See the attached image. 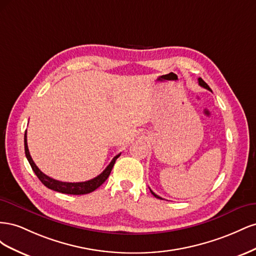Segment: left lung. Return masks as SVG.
<instances>
[{"label":"left lung","instance_id":"left-lung-1","mask_svg":"<svg viewBox=\"0 0 256 256\" xmlns=\"http://www.w3.org/2000/svg\"><path fill=\"white\" fill-rule=\"evenodd\" d=\"M198 84L200 85V86H203L204 88H207L208 90H210V88H209V86H208V85H207V83H206V82H205V81H204L203 79H200V78H198ZM150 192H152V196H154V198H160V200H162V198H160L159 196H157V194H156V193H154V192H152V190H150Z\"/></svg>","mask_w":256,"mask_h":256}]
</instances>
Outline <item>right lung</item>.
Masks as SVG:
<instances>
[{"mask_svg": "<svg viewBox=\"0 0 256 256\" xmlns=\"http://www.w3.org/2000/svg\"><path fill=\"white\" fill-rule=\"evenodd\" d=\"M24 150H26V156L28 160V164H30V166H32V170L36 174V176L40 178V180L46 186V187L54 191L65 193V194H74V196L88 194V193H90L92 191H95L97 188H99L100 186L106 180V178L109 177L116 159L120 156V154H116L110 162V164L104 168V171L102 174H99L97 177L92 178L90 180L82 182H64L53 180V178L44 174L40 170L37 168V166L35 164V162L33 161L32 157H30V152H28V141H26V130L24 134Z\"/></svg>", "mask_w": 256, "mask_h": 256, "instance_id": "add662e5", "label": "right lung"}]
</instances>
